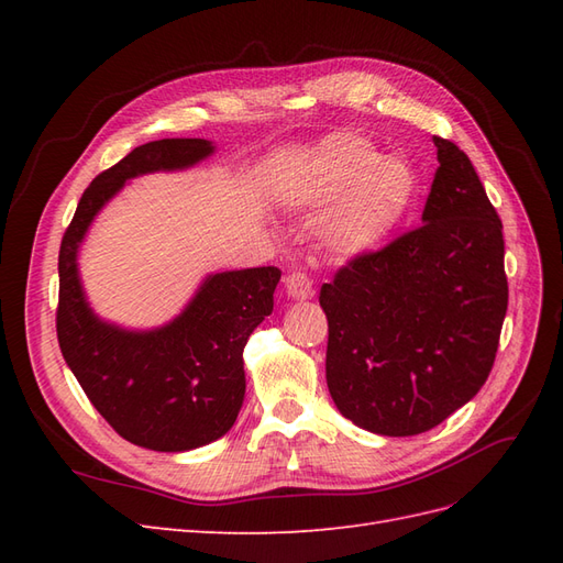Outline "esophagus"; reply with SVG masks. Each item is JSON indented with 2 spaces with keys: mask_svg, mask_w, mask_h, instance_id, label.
<instances>
[{
  "mask_svg": "<svg viewBox=\"0 0 563 563\" xmlns=\"http://www.w3.org/2000/svg\"><path fill=\"white\" fill-rule=\"evenodd\" d=\"M284 286H286L288 298H294V300H308L314 294L312 282L308 279V275H302V272H294V275H288Z\"/></svg>",
  "mask_w": 563,
  "mask_h": 563,
  "instance_id": "esophagus-1",
  "label": "esophagus"
}]
</instances>
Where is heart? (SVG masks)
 <instances>
[{
  "mask_svg": "<svg viewBox=\"0 0 563 563\" xmlns=\"http://www.w3.org/2000/svg\"><path fill=\"white\" fill-rule=\"evenodd\" d=\"M418 176L401 157H380L364 135L331 133L284 185V203L298 213H329L321 242L343 261L383 251L406 223Z\"/></svg>",
  "mask_w": 563,
  "mask_h": 563,
  "instance_id": "obj_1",
  "label": "heart"
}]
</instances>
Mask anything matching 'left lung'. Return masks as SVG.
I'll use <instances>...</instances> for the list:
<instances>
[{"label": "left lung", "mask_w": 563, "mask_h": 563, "mask_svg": "<svg viewBox=\"0 0 563 563\" xmlns=\"http://www.w3.org/2000/svg\"><path fill=\"white\" fill-rule=\"evenodd\" d=\"M422 225L321 286L338 411L383 437L444 422L486 383L507 312L503 223L470 157L437 139Z\"/></svg>", "instance_id": "8db88e82"}]
</instances>
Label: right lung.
Instances as JSON below:
<instances>
[{
  "label": "right lung",
  "instance_id": "obj_1",
  "mask_svg": "<svg viewBox=\"0 0 563 563\" xmlns=\"http://www.w3.org/2000/svg\"><path fill=\"white\" fill-rule=\"evenodd\" d=\"M216 152L203 139L152 141L93 178L58 253L56 331L65 364L119 437L183 453L230 432L244 404V347L275 308L277 267L216 272L164 327L133 331L100 319L84 294L77 255L93 218L126 180L183 172Z\"/></svg>",
  "mask_w": 563,
  "mask_h": 563
}]
</instances>
